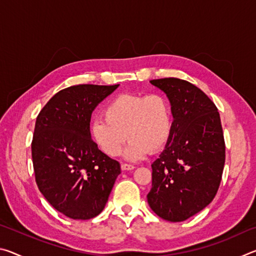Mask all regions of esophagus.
I'll return each mask as SVG.
<instances>
[{
  "label": "esophagus",
  "instance_id": "1",
  "mask_svg": "<svg viewBox=\"0 0 256 256\" xmlns=\"http://www.w3.org/2000/svg\"><path fill=\"white\" fill-rule=\"evenodd\" d=\"M120 168H122V170H134V166L133 164L122 162V164H120Z\"/></svg>",
  "mask_w": 256,
  "mask_h": 256
}]
</instances>
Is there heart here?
<instances>
[{
    "mask_svg": "<svg viewBox=\"0 0 256 256\" xmlns=\"http://www.w3.org/2000/svg\"><path fill=\"white\" fill-rule=\"evenodd\" d=\"M104 118L94 120L90 136L96 146L110 157H116L126 136L131 138L125 158L138 160L149 152H158L170 141L172 112L168 99L160 94H120L102 110Z\"/></svg>",
    "mask_w": 256,
    "mask_h": 256,
    "instance_id": "obj_1",
    "label": "heart"
}]
</instances>
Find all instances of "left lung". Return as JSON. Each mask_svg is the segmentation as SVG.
Listing matches in <instances>:
<instances>
[{
    "label": "left lung",
    "instance_id": "left-lung-1",
    "mask_svg": "<svg viewBox=\"0 0 256 256\" xmlns=\"http://www.w3.org/2000/svg\"><path fill=\"white\" fill-rule=\"evenodd\" d=\"M172 104V131L164 150L151 164L148 203L160 218L188 219L214 200L222 182L226 146L218 108L188 81L151 80Z\"/></svg>",
    "mask_w": 256,
    "mask_h": 256
}]
</instances>
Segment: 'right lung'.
<instances>
[{
	"instance_id": "right-lung-1",
	"label": "right lung",
	"mask_w": 256,
	"mask_h": 256,
	"mask_svg": "<svg viewBox=\"0 0 256 256\" xmlns=\"http://www.w3.org/2000/svg\"><path fill=\"white\" fill-rule=\"evenodd\" d=\"M118 86H68L37 116L32 142L34 178L52 206L71 219L100 214L120 174V162L90 136L94 110Z\"/></svg>"
}]
</instances>
